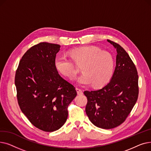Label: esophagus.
<instances>
[{
  "label": "esophagus",
  "instance_id": "1",
  "mask_svg": "<svg viewBox=\"0 0 151 151\" xmlns=\"http://www.w3.org/2000/svg\"><path fill=\"white\" fill-rule=\"evenodd\" d=\"M76 92H77L78 95H83V92L82 90L80 89L76 88Z\"/></svg>",
  "mask_w": 151,
  "mask_h": 151
}]
</instances>
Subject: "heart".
I'll return each instance as SVG.
<instances>
[{
	"instance_id": "b5f03b06",
	"label": "heart",
	"mask_w": 151,
	"mask_h": 151,
	"mask_svg": "<svg viewBox=\"0 0 151 151\" xmlns=\"http://www.w3.org/2000/svg\"><path fill=\"white\" fill-rule=\"evenodd\" d=\"M70 55L78 65H82L83 73L77 79L81 86L92 84L93 88H101L111 79L114 61L109 52L95 46L76 47L70 51ZM54 67L58 72L69 80L74 79L78 70L70 59L59 55L54 59Z\"/></svg>"
}]
</instances>
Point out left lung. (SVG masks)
I'll return each instance as SVG.
<instances>
[{
	"label": "left lung",
	"mask_w": 151,
	"mask_h": 151,
	"mask_svg": "<svg viewBox=\"0 0 151 151\" xmlns=\"http://www.w3.org/2000/svg\"><path fill=\"white\" fill-rule=\"evenodd\" d=\"M117 51L116 68L109 83L102 89L84 92L86 113L97 127L111 129L122 124L138 96V75L129 55L119 45L108 40Z\"/></svg>",
	"instance_id": "8db88e82"
}]
</instances>
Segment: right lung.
<instances>
[{
  "label": "right lung",
  "mask_w": 151,
  "mask_h": 151,
  "mask_svg": "<svg viewBox=\"0 0 151 151\" xmlns=\"http://www.w3.org/2000/svg\"><path fill=\"white\" fill-rule=\"evenodd\" d=\"M60 46L47 42L32 46L22 57L15 75L19 106L29 121L45 132L65 124L68 106L76 96L74 86L54 67Z\"/></svg>",
  "instance_id": "add662e5"
}]
</instances>
